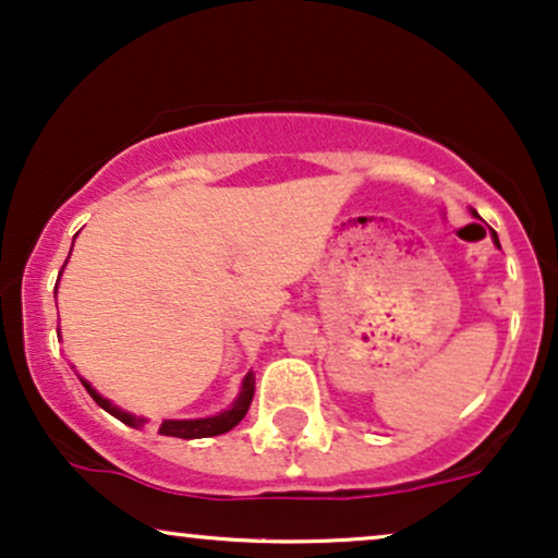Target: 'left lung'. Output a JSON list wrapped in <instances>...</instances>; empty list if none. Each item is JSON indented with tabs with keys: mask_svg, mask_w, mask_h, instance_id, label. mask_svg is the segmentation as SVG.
I'll list each match as a JSON object with an SVG mask.
<instances>
[{
	"mask_svg": "<svg viewBox=\"0 0 558 558\" xmlns=\"http://www.w3.org/2000/svg\"><path fill=\"white\" fill-rule=\"evenodd\" d=\"M494 240H497V235H494ZM497 245H499V240H497Z\"/></svg>",
	"mask_w": 558,
	"mask_h": 558,
	"instance_id": "obj_1",
	"label": "left lung"
}]
</instances>
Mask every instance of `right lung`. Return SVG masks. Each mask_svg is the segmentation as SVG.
I'll return each instance as SVG.
<instances>
[{
  "label": "right lung",
  "mask_w": 558,
  "mask_h": 558,
  "mask_svg": "<svg viewBox=\"0 0 558 558\" xmlns=\"http://www.w3.org/2000/svg\"><path fill=\"white\" fill-rule=\"evenodd\" d=\"M74 245V243H72ZM85 385V390L89 396H93V401L100 405V409H106L108 414L119 418V422L134 426V429H140L144 426L147 418L144 416H134L129 414V411L119 409V405H113L108 398H102L98 390L93 388L87 380H82ZM253 390H256V375L247 373L243 377V385H240V393L232 405L222 414H215V416H206V418H165L160 424V435L165 437H181V439H202V437H217V435H225V432H230L232 426H238L243 422V416L247 414V409H251V401H253Z\"/></svg>",
  "instance_id": "obj_1"
}]
</instances>
